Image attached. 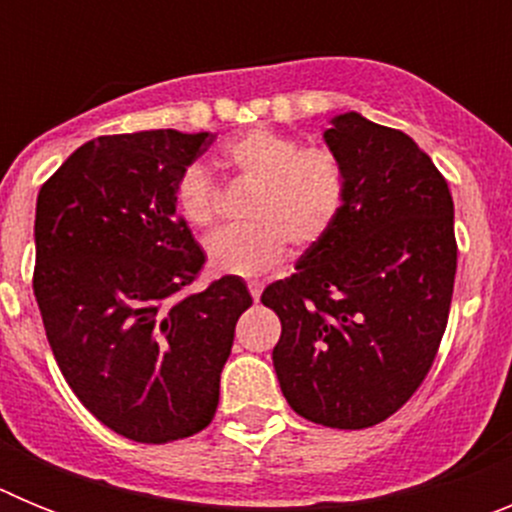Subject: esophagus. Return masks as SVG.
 <instances>
[{"instance_id": "esophagus-1", "label": "esophagus", "mask_w": 512, "mask_h": 512, "mask_svg": "<svg viewBox=\"0 0 512 512\" xmlns=\"http://www.w3.org/2000/svg\"><path fill=\"white\" fill-rule=\"evenodd\" d=\"M248 292H251V297L256 302L261 300V292H264V284L259 282V279H251V282H248Z\"/></svg>"}]
</instances>
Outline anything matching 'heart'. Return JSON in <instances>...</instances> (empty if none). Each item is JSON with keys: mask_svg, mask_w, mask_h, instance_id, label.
<instances>
[{"mask_svg": "<svg viewBox=\"0 0 512 512\" xmlns=\"http://www.w3.org/2000/svg\"><path fill=\"white\" fill-rule=\"evenodd\" d=\"M217 164L256 182L246 205L251 223L217 230L205 243L207 261L220 274H264L282 261L287 241L300 251L318 246L341 215L346 176L330 148L251 128L220 148ZM174 202L189 225L210 228L220 210V189L202 166H189L176 179Z\"/></svg>", "mask_w": 512, "mask_h": 512, "instance_id": "obj_1", "label": "heart"}]
</instances>
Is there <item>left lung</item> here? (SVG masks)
Returning a JSON list of instances; mask_svg holds the SVG:
<instances>
[{
    "label": "left lung",
    "instance_id": "obj_1",
    "mask_svg": "<svg viewBox=\"0 0 512 512\" xmlns=\"http://www.w3.org/2000/svg\"><path fill=\"white\" fill-rule=\"evenodd\" d=\"M323 138L346 176L341 215L261 302L282 320L271 359L289 408L359 431L431 372L454 295V200L402 130L346 112Z\"/></svg>",
    "mask_w": 512,
    "mask_h": 512
}]
</instances>
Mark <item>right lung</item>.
Segmentation results:
<instances>
[{"label": "right lung", "mask_w": 512, "mask_h": 512, "mask_svg": "<svg viewBox=\"0 0 512 512\" xmlns=\"http://www.w3.org/2000/svg\"><path fill=\"white\" fill-rule=\"evenodd\" d=\"M215 135L143 130L76 148L40 187L33 292L81 405L110 431L169 443L210 425L241 312V277L184 292L205 266L174 202Z\"/></svg>", "instance_id": "right-lung-1"}]
</instances>
